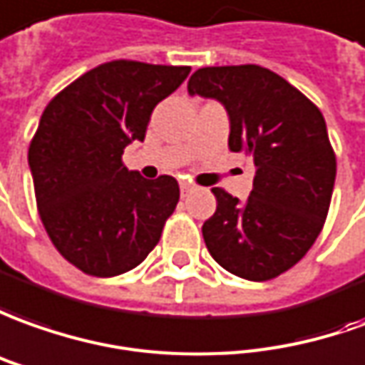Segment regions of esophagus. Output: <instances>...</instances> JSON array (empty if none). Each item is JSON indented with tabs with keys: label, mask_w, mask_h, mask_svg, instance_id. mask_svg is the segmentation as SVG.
<instances>
[{
	"label": "esophagus",
	"mask_w": 365,
	"mask_h": 365,
	"mask_svg": "<svg viewBox=\"0 0 365 365\" xmlns=\"http://www.w3.org/2000/svg\"><path fill=\"white\" fill-rule=\"evenodd\" d=\"M192 190H195V185H190L187 180L180 182V195H182V197H187L188 192H192Z\"/></svg>",
	"instance_id": "esophagus-1"
}]
</instances>
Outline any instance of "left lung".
I'll use <instances>...</instances> for the list:
<instances>
[{"label": "left lung", "mask_w": 365, "mask_h": 365, "mask_svg": "<svg viewBox=\"0 0 365 365\" xmlns=\"http://www.w3.org/2000/svg\"><path fill=\"white\" fill-rule=\"evenodd\" d=\"M188 93L220 101L230 150L255 163L246 202L212 188L215 215L202 225L210 256L235 276L264 282L290 270L324 228L336 180V153L320 109L260 65L202 67Z\"/></svg>", "instance_id": "left-lung-1"}]
</instances>
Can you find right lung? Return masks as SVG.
<instances>
[{
    "label": "right lung",
    "mask_w": 365,
    "mask_h": 365,
    "mask_svg": "<svg viewBox=\"0 0 365 365\" xmlns=\"http://www.w3.org/2000/svg\"><path fill=\"white\" fill-rule=\"evenodd\" d=\"M188 73L117 59L83 73L45 107L27 155L37 210L53 246L81 272H129L157 246L178 182L133 173L123 150L145 139L153 109Z\"/></svg>",
    "instance_id": "right-lung-1"
}]
</instances>
